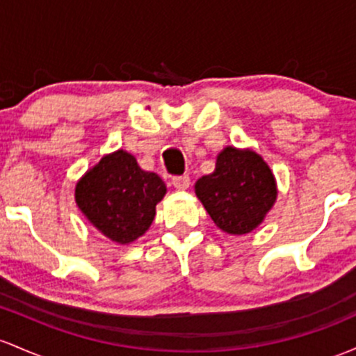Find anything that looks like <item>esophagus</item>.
<instances>
[{"mask_svg":"<svg viewBox=\"0 0 356 356\" xmlns=\"http://www.w3.org/2000/svg\"><path fill=\"white\" fill-rule=\"evenodd\" d=\"M172 184H174L175 189H187L191 184L189 175H174V177H172Z\"/></svg>","mask_w":356,"mask_h":356,"instance_id":"obj_1","label":"esophagus"}]
</instances>
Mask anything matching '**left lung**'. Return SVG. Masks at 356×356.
<instances>
[{"instance_id": "obj_1", "label": "left lung", "mask_w": 356, "mask_h": 356, "mask_svg": "<svg viewBox=\"0 0 356 356\" xmlns=\"http://www.w3.org/2000/svg\"><path fill=\"white\" fill-rule=\"evenodd\" d=\"M196 194L218 228L245 235L260 225L277 197L273 174L259 154L225 148L213 174L196 182Z\"/></svg>"}]
</instances>
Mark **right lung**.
<instances>
[{"mask_svg": "<svg viewBox=\"0 0 356 356\" xmlns=\"http://www.w3.org/2000/svg\"><path fill=\"white\" fill-rule=\"evenodd\" d=\"M165 184L118 150L99 160L76 186V202L88 220L116 243H130L150 228Z\"/></svg>", "mask_w": 356, "mask_h": 356, "instance_id": "right-lung-1", "label": "right lung"}]
</instances>
